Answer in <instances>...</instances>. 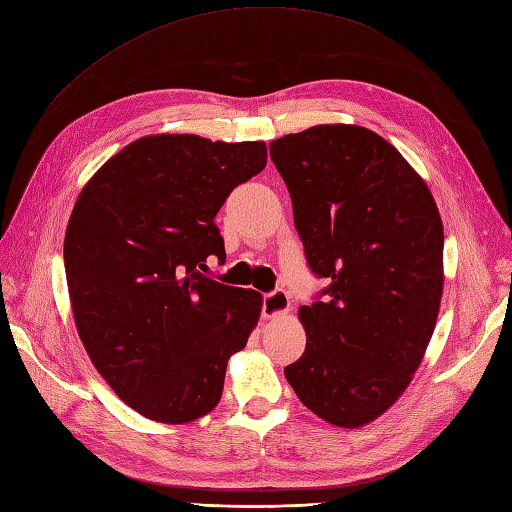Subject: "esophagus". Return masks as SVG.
<instances>
[{
    "mask_svg": "<svg viewBox=\"0 0 512 512\" xmlns=\"http://www.w3.org/2000/svg\"><path fill=\"white\" fill-rule=\"evenodd\" d=\"M290 311V296L285 290H274L264 294V303H261V316L264 318H277L281 313Z\"/></svg>",
    "mask_w": 512,
    "mask_h": 512,
    "instance_id": "1",
    "label": "esophagus"
}]
</instances>
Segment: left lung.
Returning a JSON list of instances; mask_svg holds the SVG:
<instances>
[{
  "instance_id": "1",
  "label": "left lung",
  "mask_w": 512,
  "mask_h": 512,
  "mask_svg": "<svg viewBox=\"0 0 512 512\" xmlns=\"http://www.w3.org/2000/svg\"><path fill=\"white\" fill-rule=\"evenodd\" d=\"M313 274L329 281L298 309L303 357L285 378L324 422L359 428L409 387L435 331L443 225L396 147L359 125H316L270 142Z\"/></svg>"
}]
</instances>
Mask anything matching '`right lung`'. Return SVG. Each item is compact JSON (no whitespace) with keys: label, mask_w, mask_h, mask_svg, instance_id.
Returning <instances> with one entry per match:
<instances>
[{"label":"right lung","mask_w":512,"mask_h":512,"mask_svg":"<svg viewBox=\"0 0 512 512\" xmlns=\"http://www.w3.org/2000/svg\"><path fill=\"white\" fill-rule=\"evenodd\" d=\"M266 144L194 134L138 138L90 179L64 235L77 333L131 409L162 424L214 409L261 294L205 277L225 259L216 214L266 168Z\"/></svg>","instance_id":"1"}]
</instances>
